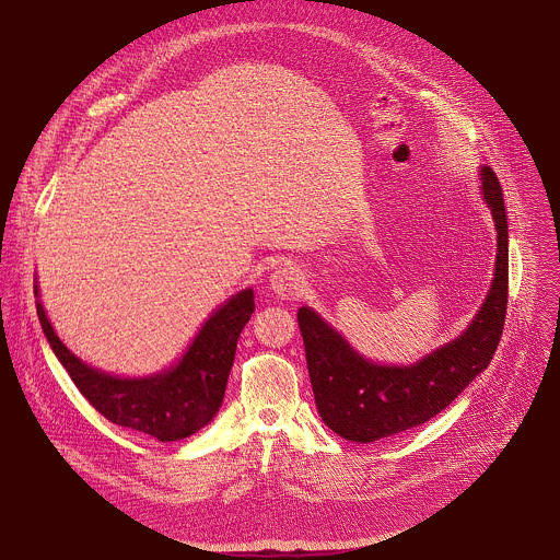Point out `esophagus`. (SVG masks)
Returning a JSON list of instances; mask_svg holds the SVG:
<instances>
[{
  "mask_svg": "<svg viewBox=\"0 0 560 560\" xmlns=\"http://www.w3.org/2000/svg\"><path fill=\"white\" fill-rule=\"evenodd\" d=\"M301 283H303V279H301L299 270L292 268V266H279L270 275V290L279 299H294V296H299Z\"/></svg>",
  "mask_w": 560,
  "mask_h": 560,
  "instance_id": "34e87169",
  "label": "esophagus"
}]
</instances>
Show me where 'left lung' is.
I'll use <instances>...</instances> for the list:
<instances>
[{"label":"left lung","instance_id":"8db88e82","mask_svg":"<svg viewBox=\"0 0 560 560\" xmlns=\"http://www.w3.org/2000/svg\"><path fill=\"white\" fill-rule=\"evenodd\" d=\"M481 197L497 228V261L492 285L469 326L415 363H376L316 310L296 312L305 346L314 404L324 423L354 443H374L419 428L488 370L501 341L508 310V212L503 188L490 166L478 168Z\"/></svg>","mask_w":560,"mask_h":560}]
</instances>
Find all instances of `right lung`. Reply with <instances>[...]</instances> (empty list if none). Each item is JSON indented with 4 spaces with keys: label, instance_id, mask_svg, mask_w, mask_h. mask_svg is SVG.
<instances>
[{
    "label": "right lung",
    "instance_id": "obj_1",
    "mask_svg": "<svg viewBox=\"0 0 560 560\" xmlns=\"http://www.w3.org/2000/svg\"><path fill=\"white\" fill-rule=\"evenodd\" d=\"M42 330L77 389L108 421L156 441H182L206 428L219 412L234 361L238 335L255 312L253 288L238 290L206 318L184 354L168 368L145 376H119L79 359L57 337L39 299Z\"/></svg>",
    "mask_w": 560,
    "mask_h": 560
}]
</instances>
